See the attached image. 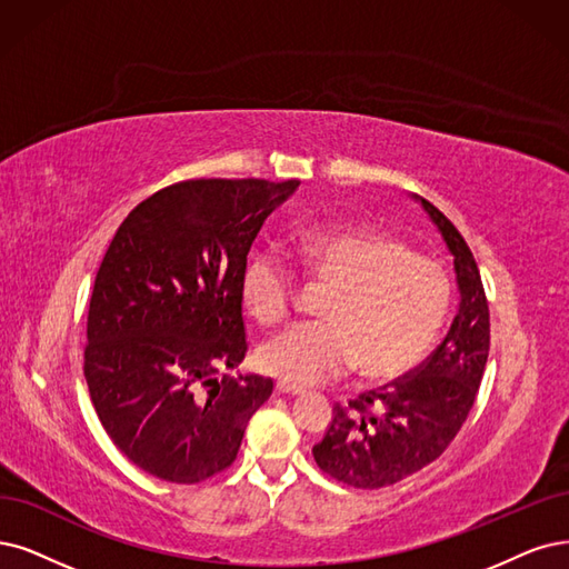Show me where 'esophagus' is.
<instances>
[{
	"label": "esophagus",
	"instance_id": "esophagus-1",
	"mask_svg": "<svg viewBox=\"0 0 569 569\" xmlns=\"http://www.w3.org/2000/svg\"><path fill=\"white\" fill-rule=\"evenodd\" d=\"M277 391H279V393H283V396H300V393H305V389H302V387H296V385L283 382V380H279V382H277Z\"/></svg>",
	"mask_w": 569,
	"mask_h": 569
}]
</instances>
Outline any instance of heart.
Masks as SVG:
<instances>
[{
  "mask_svg": "<svg viewBox=\"0 0 569 569\" xmlns=\"http://www.w3.org/2000/svg\"><path fill=\"white\" fill-rule=\"evenodd\" d=\"M298 252L311 277L330 288L321 305L326 321L296 323L267 340L258 359L269 375L309 387L359 366L370 380H389L433 345L452 288L438 260L372 229L307 231ZM296 298L298 279L279 252L248 260L241 300L258 323L286 319Z\"/></svg>",
  "mask_w": 569,
  "mask_h": 569,
  "instance_id": "1",
  "label": "heart"
}]
</instances>
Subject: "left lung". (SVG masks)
<instances>
[{"label": "left lung", "mask_w": 569, "mask_h": 569, "mask_svg": "<svg viewBox=\"0 0 569 569\" xmlns=\"http://www.w3.org/2000/svg\"><path fill=\"white\" fill-rule=\"evenodd\" d=\"M455 258L459 307L448 335L429 359L401 380L335 403L313 459L351 488L377 490L425 469L446 452L467 422L490 351V311L480 271L457 227L422 197Z\"/></svg>", "instance_id": "8db88e82"}]
</instances>
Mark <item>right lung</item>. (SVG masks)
<instances>
[{"mask_svg":"<svg viewBox=\"0 0 569 569\" xmlns=\"http://www.w3.org/2000/svg\"><path fill=\"white\" fill-rule=\"evenodd\" d=\"M300 180H184L121 222L96 273L83 375L112 443L136 467L194 486L231 467L271 396L246 356L241 277L273 208Z\"/></svg>","mask_w":569,"mask_h":569,"instance_id":"1","label":"right lung"}]
</instances>
